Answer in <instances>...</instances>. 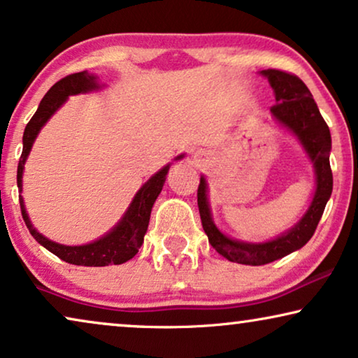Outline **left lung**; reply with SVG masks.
<instances>
[{
	"instance_id": "8db88e82",
	"label": "left lung",
	"mask_w": 358,
	"mask_h": 358,
	"mask_svg": "<svg viewBox=\"0 0 358 358\" xmlns=\"http://www.w3.org/2000/svg\"><path fill=\"white\" fill-rule=\"evenodd\" d=\"M262 75L268 78L275 104L271 107L272 115L283 127L298 136L316 169V192L305 217L283 236L262 244H246L229 239L218 231L212 222L208 202L207 184L200 178L197 189V203L202 227L208 236V243L215 251L227 257L228 261L246 264V266H264L277 259L285 257L296 249L305 246L316 231L317 223L324 212L327 200L332 194V171L329 164L331 131L322 119L315 99L305 83L293 73L282 70H266Z\"/></svg>"
}]
</instances>
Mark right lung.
Here are the masks:
<instances>
[{
  "label": "right lung",
  "instance_id": "add662e5",
  "mask_svg": "<svg viewBox=\"0 0 358 358\" xmlns=\"http://www.w3.org/2000/svg\"><path fill=\"white\" fill-rule=\"evenodd\" d=\"M97 87L96 78L87 75V71L73 73L62 78L60 81L55 83L43 99L41 101V106L36 114L32 115V119L29 120L24 130L22 136V155L17 164V187L22 189V169L24 163H26L29 151L32 148L34 140L38 134V130L42 129L43 124L55 114V110L60 107L63 102L68 99V96L71 94H80V92H86ZM169 166H166L156 173L143 187L138 190V194L135 195L134 202H131L130 208L127 210L125 217L122 218V222L112 229L109 234H106L104 238H101L99 241H94L91 244H85V246H63V244H57L50 241V239L43 238L41 233H37V229L32 227L31 220H29L26 208H24V200L19 197V203H21V213L26 227L36 241L42 244L43 248L55 254L57 257H60L62 261L68 264H75V266H86V267H104L110 266V264H124L130 261L131 257L138 252V249L143 243V236L146 233L150 223V215L151 208L156 197H158L163 184L166 180V174H168Z\"/></svg>",
  "mask_w": 358,
  "mask_h": 358
}]
</instances>
